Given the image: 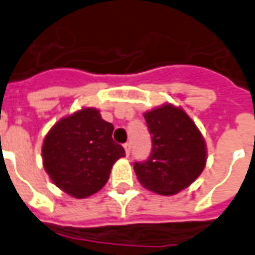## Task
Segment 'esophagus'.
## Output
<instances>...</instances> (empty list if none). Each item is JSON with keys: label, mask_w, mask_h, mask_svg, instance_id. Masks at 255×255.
Wrapping results in <instances>:
<instances>
[{"label": "esophagus", "mask_w": 255, "mask_h": 255, "mask_svg": "<svg viewBox=\"0 0 255 255\" xmlns=\"http://www.w3.org/2000/svg\"><path fill=\"white\" fill-rule=\"evenodd\" d=\"M124 150H126V155H129V152H131V144H129V143H126V144H124Z\"/></svg>", "instance_id": "34e87169"}]
</instances>
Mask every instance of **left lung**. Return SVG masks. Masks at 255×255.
Returning a JSON list of instances; mask_svg holds the SVG:
<instances>
[{"instance_id":"8db88e82","label":"left lung","mask_w":255,"mask_h":255,"mask_svg":"<svg viewBox=\"0 0 255 255\" xmlns=\"http://www.w3.org/2000/svg\"><path fill=\"white\" fill-rule=\"evenodd\" d=\"M144 119L152 135V150L147 161L133 166L137 181L158 195H175L204 170V136L189 115L170 103L144 112Z\"/></svg>"}]
</instances>
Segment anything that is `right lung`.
Returning <instances> with one entry per match:
<instances>
[{
	"label": "right lung",
	"instance_id": "right-lung-1",
	"mask_svg": "<svg viewBox=\"0 0 255 255\" xmlns=\"http://www.w3.org/2000/svg\"><path fill=\"white\" fill-rule=\"evenodd\" d=\"M113 126L96 108H82L56 122L41 146L44 170L60 190L86 199L103 188L115 162L126 155L113 142Z\"/></svg>",
	"mask_w": 255,
	"mask_h": 255
}]
</instances>
